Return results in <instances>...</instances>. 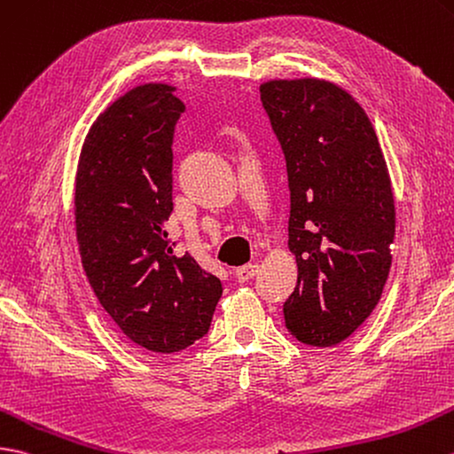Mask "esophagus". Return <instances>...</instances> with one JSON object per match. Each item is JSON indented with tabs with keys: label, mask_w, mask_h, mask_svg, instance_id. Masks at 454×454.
<instances>
[{
	"label": "esophagus",
	"mask_w": 454,
	"mask_h": 454,
	"mask_svg": "<svg viewBox=\"0 0 454 454\" xmlns=\"http://www.w3.org/2000/svg\"><path fill=\"white\" fill-rule=\"evenodd\" d=\"M259 269H261L259 262H249V265H244V267H239V269L236 270V278H238L239 282H247V280H251L253 277L257 275Z\"/></svg>",
	"instance_id": "1"
}]
</instances>
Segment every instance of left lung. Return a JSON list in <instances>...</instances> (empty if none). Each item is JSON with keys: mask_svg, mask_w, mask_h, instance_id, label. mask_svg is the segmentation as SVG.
<instances>
[{"mask_svg": "<svg viewBox=\"0 0 454 454\" xmlns=\"http://www.w3.org/2000/svg\"><path fill=\"white\" fill-rule=\"evenodd\" d=\"M259 90L288 170L298 284L284 321L300 342L331 348L381 300L396 228L391 176L365 110L339 84L270 79Z\"/></svg>", "mask_w": 454, "mask_h": 454, "instance_id": "obj_1", "label": "left lung"}]
</instances>
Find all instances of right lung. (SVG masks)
<instances>
[{"instance_id":"1","label":"right lung","mask_w":454,"mask_h":454,"mask_svg":"<svg viewBox=\"0 0 454 454\" xmlns=\"http://www.w3.org/2000/svg\"><path fill=\"white\" fill-rule=\"evenodd\" d=\"M145 82L104 110L84 137L75 176L81 262L102 308L131 342L156 354L207 334L223 282L164 224L172 213V135L185 104Z\"/></svg>"}]
</instances>
